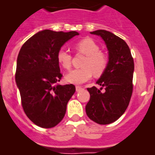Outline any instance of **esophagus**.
I'll list each match as a JSON object with an SVG mask.
<instances>
[{
  "instance_id": "1",
  "label": "esophagus",
  "mask_w": 155,
  "mask_h": 155,
  "mask_svg": "<svg viewBox=\"0 0 155 155\" xmlns=\"http://www.w3.org/2000/svg\"><path fill=\"white\" fill-rule=\"evenodd\" d=\"M81 89H82V87H81V86H76V91H79L80 90H81Z\"/></svg>"
}]
</instances>
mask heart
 Listing matches in <instances>:
<instances>
[{
    "instance_id": "1",
    "label": "heart",
    "mask_w": 155,
    "mask_h": 155,
    "mask_svg": "<svg viewBox=\"0 0 155 155\" xmlns=\"http://www.w3.org/2000/svg\"><path fill=\"white\" fill-rule=\"evenodd\" d=\"M75 49L79 53L86 56L81 69H74L65 76V80L73 84H82L89 81L93 74L100 76L107 68L109 63L108 56L100 51V47L94 39L86 38L75 44ZM57 61L62 68L70 69L72 64V56L64 48L60 49L57 52Z\"/></svg>"
}]
</instances>
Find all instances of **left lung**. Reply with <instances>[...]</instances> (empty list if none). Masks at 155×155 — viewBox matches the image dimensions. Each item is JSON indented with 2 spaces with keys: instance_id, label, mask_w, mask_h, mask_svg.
Segmentation results:
<instances>
[{
  "instance_id": "obj_1",
  "label": "left lung",
  "mask_w": 155,
  "mask_h": 155,
  "mask_svg": "<svg viewBox=\"0 0 155 155\" xmlns=\"http://www.w3.org/2000/svg\"><path fill=\"white\" fill-rule=\"evenodd\" d=\"M91 33L101 36L106 43L109 63L97 81L101 88H87L91 98L86 112L95 123L108 124L118 120L129 106L134 89V58L129 46L120 37L104 30Z\"/></svg>"
}]
</instances>
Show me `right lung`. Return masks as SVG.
Returning <instances> with one entry per match:
<instances>
[{
    "mask_svg": "<svg viewBox=\"0 0 155 155\" xmlns=\"http://www.w3.org/2000/svg\"><path fill=\"white\" fill-rule=\"evenodd\" d=\"M76 31L44 30L26 40L17 59L15 80L24 112L38 126L57 125L66 112L67 104L76 91L73 84L58 83L62 74L57 52Z\"/></svg>",
    "mask_w": 155,
    "mask_h": 155,
    "instance_id": "1",
    "label": "right lung"
}]
</instances>
